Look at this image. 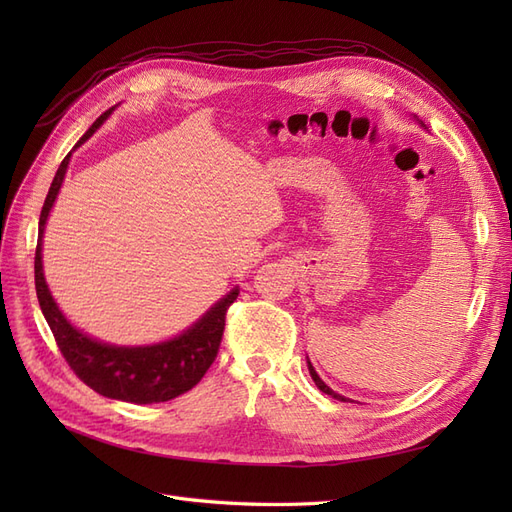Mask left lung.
I'll return each mask as SVG.
<instances>
[{
	"label": "left lung",
	"mask_w": 512,
	"mask_h": 512,
	"mask_svg": "<svg viewBox=\"0 0 512 512\" xmlns=\"http://www.w3.org/2000/svg\"><path fill=\"white\" fill-rule=\"evenodd\" d=\"M307 367H309V374H312V380L316 382V386H318V389H320L322 393H327V395H331L333 399H342V401H346V397H342V395H337L335 391H331V389H329V386H327V384H324V382L320 380V376L316 374V369L312 367V363H309V361H307Z\"/></svg>",
	"instance_id": "8db88e82"
}]
</instances>
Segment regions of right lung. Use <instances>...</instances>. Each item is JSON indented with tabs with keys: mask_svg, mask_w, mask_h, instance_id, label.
Listing matches in <instances>:
<instances>
[{
	"mask_svg": "<svg viewBox=\"0 0 512 512\" xmlns=\"http://www.w3.org/2000/svg\"><path fill=\"white\" fill-rule=\"evenodd\" d=\"M108 115H111V111L102 113L94 121V126L83 134L79 145L100 128V123ZM68 162L70 153L57 168V175L51 183L44 207L40 211L38 245L34 260L38 303L46 322H49L61 354H64V359L74 374L79 376L89 389H94L104 397L130 401V404H160V401H168L188 393L200 382V378L207 374V369L215 361V356H218L224 335L226 312L228 307L237 301L239 288L230 290L224 299L215 303L188 331H183L179 337L170 339V342L156 346H108L98 342V339L87 337L79 329H74L66 320V316L59 312L42 273L44 226L59 194L61 181H64Z\"/></svg>",
	"mask_w": 512,
	"mask_h": 512,
	"instance_id": "1",
	"label": "right lung"
}]
</instances>
